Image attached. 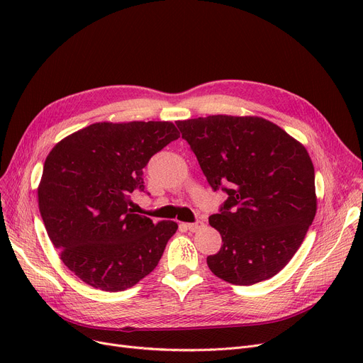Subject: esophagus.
I'll return each instance as SVG.
<instances>
[{"instance_id": "esophagus-1", "label": "esophagus", "mask_w": 363, "mask_h": 363, "mask_svg": "<svg viewBox=\"0 0 363 363\" xmlns=\"http://www.w3.org/2000/svg\"><path fill=\"white\" fill-rule=\"evenodd\" d=\"M185 226H186L188 231L197 233V231H200L201 228L204 226V222H203V220H197V222H194V223H185Z\"/></svg>"}]
</instances>
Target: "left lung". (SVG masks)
<instances>
[{"mask_svg":"<svg viewBox=\"0 0 363 363\" xmlns=\"http://www.w3.org/2000/svg\"><path fill=\"white\" fill-rule=\"evenodd\" d=\"M177 126L207 182L228 194L219 213L208 218L223 244L207 266L235 285L272 278L296 255L316 215L308 150L257 116L215 114Z\"/></svg>","mask_w":363,"mask_h":363,"instance_id":"left-lung-1","label":"left lung"}]
</instances>
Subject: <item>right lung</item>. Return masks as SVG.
<instances>
[{"label":"right lung","mask_w":363,"mask_h":363,"mask_svg":"<svg viewBox=\"0 0 363 363\" xmlns=\"http://www.w3.org/2000/svg\"><path fill=\"white\" fill-rule=\"evenodd\" d=\"M178 138L172 122H100L50 151L40 212L63 263L91 287L123 291L157 266L178 223L133 213L130 193L144 191L143 169Z\"/></svg>","instance_id":"obj_1"}]
</instances>
